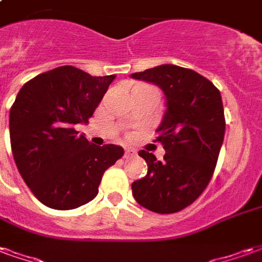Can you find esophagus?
I'll return each instance as SVG.
<instances>
[{
  "mask_svg": "<svg viewBox=\"0 0 262 262\" xmlns=\"http://www.w3.org/2000/svg\"><path fill=\"white\" fill-rule=\"evenodd\" d=\"M133 156H136V150H133V148H126V150H125V157H126V159H129V157H133Z\"/></svg>",
  "mask_w": 262,
  "mask_h": 262,
  "instance_id": "esophagus-1",
  "label": "esophagus"
}]
</instances>
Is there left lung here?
<instances>
[{
	"instance_id": "obj_1",
	"label": "left lung",
	"mask_w": 262,
	"mask_h": 262,
	"mask_svg": "<svg viewBox=\"0 0 262 262\" xmlns=\"http://www.w3.org/2000/svg\"><path fill=\"white\" fill-rule=\"evenodd\" d=\"M164 91L167 111L157 129L164 160L140 150L147 176L132 184L139 205L156 213H176L201 196L213 177L225 137L219 90L196 71L164 64L132 74Z\"/></svg>"
}]
</instances>
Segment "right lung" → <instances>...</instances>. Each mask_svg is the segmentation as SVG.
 <instances>
[{
	"label": "right lung",
	"instance_id": "1",
	"mask_svg": "<svg viewBox=\"0 0 262 262\" xmlns=\"http://www.w3.org/2000/svg\"><path fill=\"white\" fill-rule=\"evenodd\" d=\"M114 78L61 66L36 75L18 92L9 112L15 164L49 208L69 210L92 201L103 172L125 153L115 144H92L74 127L88 122Z\"/></svg>",
	"mask_w": 262,
	"mask_h": 262
}]
</instances>
